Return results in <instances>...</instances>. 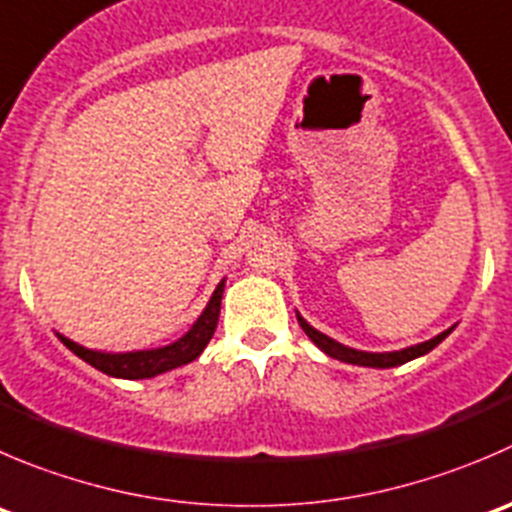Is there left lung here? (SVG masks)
Here are the masks:
<instances>
[{
	"label": "left lung",
	"instance_id": "left-lung-1",
	"mask_svg": "<svg viewBox=\"0 0 512 512\" xmlns=\"http://www.w3.org/2000/svg\"><path fill=\"white\" fill-rule=\"evenodd\" d=\"M297 322H300V327L305 330V335L310 337L312 342H315L317 347H320L325 355L335 357V360H342V362H350V365H362V367H395V365H403V362H410L415 360V357L425 355V352H430L433 347H438L440 342L445 340V337L453 332V327H448L445 332H440L438 337H433V340L428 342H420V345H410L405 347V350H395V352H365V350H355V347H347L342 345V342L332 340V337L322 335L320 330H315V327L310 325L307 320H302V315H297Z\"/></svg>",
	"mask_w": 512,
	"mask_h": 512
}]
</instances>
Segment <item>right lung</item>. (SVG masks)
Wrapping results in <instances>:
<instances>
[{"mask_svg":"<svg viewBox=\"0 0 512 512\" xmlns=\"http://www.w3.org/2000/svg\"><path fill=\"white\" fill-rule=\"evenodd\" d=\"M222 292H225V280L215 287L210 302L202 310V315L197 317L195 325L180 337V340L170 342L165 347H155V350H135V352H102V350H89V347L77 345L69 337L57 335L69 350L77 357H82L84 362H89L92 367H97L99 372L112 377H124V380H142V377H155L162 375L167 370H175V367L187 365V362L197 360L202 355V350L207 347V342L215 335L217 320H220V305H222Z\"/></svg>","mask_w":512,"mask_h":512,"instance_id":"1","label":"right lung"}]
</instances>
